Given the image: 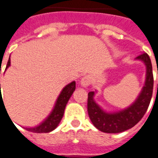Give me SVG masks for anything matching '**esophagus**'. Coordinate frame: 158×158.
<instances>
[{
    "mask_svg": "<svg viewBox=\"0 0 158 158\" xmlns=\"http://www.w3.org/2000/svg\"><path fill=\"white\" fill-rule=\"evenodd\" d=\"M91 83V77L89 76H85L84 77L82 78L81 81V85L82 87H85L89 86Z\"/></svg>",
    "mask_w": 158,
    "mask_h": 158,
    "instance_id": "esophagus-1",
    "label": "esophagus"
}]
</instances>
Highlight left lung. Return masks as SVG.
Here are the masks:
<instances>
[{"mask_svg":"<svg viewBox=\"0 0 158 158\" xmlns=\"http://www.w3.org/2000/svg\"><path fill=\"white\" fill-rule=\"evenodd\" d=\"M135 60L146 66L145 81L140 94L133 103L123 110L106 112L94 101V91L88 94L87 109L91 122L99 131L106 133H119L131 128L139 122L147 111L152 95L153 76L151 60L147 53H142Z\"/></svg>","mask_w":158,"mask_h":158,"instance_id":"1","label":"left lung"}]
</instances>
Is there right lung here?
<instances>
[{"mask_svg": "<svg viewBox=\"0 0 158 158\" xmlns=\"http://www.w3.org/2000/svg\"><path fill=\"white\" fill-rule=\"evenodd\" d=\"M10 66V56L9 60H8L7 65H6V69ZM1 88V84H0ZM76 89V82L72 81L71 83L68 84L64 88L61 90L60 94L57 98L56 102L55 103L54 108L52 109L49 115L44 119L41 123L35 126L34 127H24L26 130L32 132H36V133H47V132H50L53 131L54 129L57 127L60 120L63 118L64 113L65 106L67 105L68 102L69 100L70 97L72 94H73L74 90ZM1 92V91H0ZM2 96H0V100L3 101L1 98Z\"/></svg>", "mask_w": 158, "mask_h": 158, "instance_id": "obj_1", "label": "right lung"}]
</instances>
